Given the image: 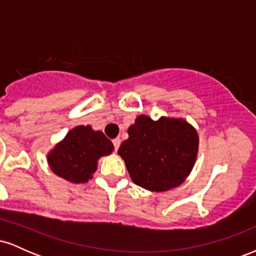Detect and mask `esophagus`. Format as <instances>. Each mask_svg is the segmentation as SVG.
Segmentation results:
<instances>
[{"instance_id": "obj_1", "label": "esophagus", "mask_w": 256, "mask_h": 256, "mask_svg": "<svg viewBox=\"0 0 256 256\" xmlns=\"http://www.w3.org/2000/svg\"><path fill=\"white\" fill-rule=\"evenodd\" d=\"M120 143H122L120 138H114V140H113V144H114V148H116V150H118V149H119Z\"/></svg>"}]
</instances>
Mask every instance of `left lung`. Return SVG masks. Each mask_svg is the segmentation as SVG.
<instances>
[{
  "label": "left lung",
  "mask_w": 256,
  "mask_h": 256,
  "mask_svg": "<svg viewBox=\"0 0 256 256\" xmlns=\"http://www.w3.org/2000/svg\"><path fill=\"white\" fill-rule=\"evenodd\" d=\"M118 154L134 184L161 192L180 185L192 171L198 152L196 128L182 118L140 116L128 128Z\"/></svg>",
  "instance_id": "obj_1"
}]
</instances>
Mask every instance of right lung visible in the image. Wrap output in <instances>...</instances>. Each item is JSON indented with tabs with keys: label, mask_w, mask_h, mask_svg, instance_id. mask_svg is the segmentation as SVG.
Here are the masks:
<instances>
[{
	"label": "right lung",
	"mask_w": 256,
	"mask_h": 256,
	"mask_svg": "<svg viewBox=\"0 0 256 256\" xmlns=\"http://www.w3.org/2000/svg\"><path fill=\"white\" fill-rule=\"evenodd\" d=\"M114 150L110 140L102 131L90 125H79L67 132L46 155V161L55 174L73 184L86 183L98 170L100 158Z\"/></svg>",
	"instance_id": "right-lung-1"
}]
</instances>
